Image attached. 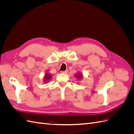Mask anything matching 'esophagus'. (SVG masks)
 I'll use <instances>...</instances> for the list:
<instances>
[{
	"label": "esophagus",
	"mask_w": 134,
	"mask_h": 134,
	"mask_svg": "<svg viewBox=\"0 0 134 134\" xmlns=\"http://www.w3.org/2000/svg\"><path fill=\"white\" fill-rule=\"evenodd\" d=\"M61 73H64V74H66L68 72V70H65V71H60Z\"/></svg>",
	"instance_id": "esophagus-1"
}]
</instances>
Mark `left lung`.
Returning a JSON list of instances; mask_svg holds the SVG:
<instances>
[{
  "instance_id": "obj_1",
  "label": "left lung",
  "mask_w": 134,
  "mask_h": 134,
  "mask_svg": "<svg viewBox=\"0 0 134 134\" xmlns=\"http://www.w3.org/2000/svg\"><path fill=\"white\" fill-rule=\"evenodd\" d=\"M75 78L79 79V80L82 79L83 78V74L81 73V72H78V74L75 75Z\"/></svg>"
}]
</instances>
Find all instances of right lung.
<instances>
[{"label":"right lung","instance_id":"obj_1","mask_svg":"<svg viewBox=\"0 0 134 134\" xmlns=\"http://www.w3.org/2000/svg\"><path fill=\"white\" fill-rule=\"evenodd\" d=\"M51 77H52V75L51 74H48V73L45 74V75H44L43 77V82L45 83H47L48 81H50V80H51Z\"/></svg>","mask_w":134,"mask_h":134}]
</instances>
